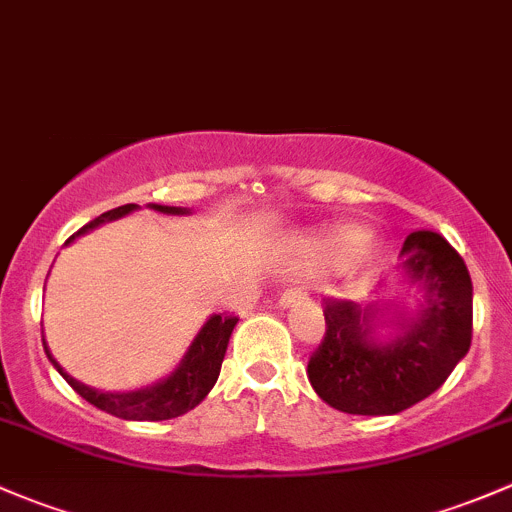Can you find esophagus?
<instances>
[{
    "label": "esophagus",
    "mask_w": 512,
    "mask_h": 512,
    "mask_svg": "<svg viewBox=\"0 0 512 512\" xmlns=\"http://www.w3.org/2000/svg\"><path fill=\"white\" fill-rule=\"evenodd\" d=\"M308 298V293H305V288H288V291H283L281 295V305L283 308H291V305L300 303V300Z\"/></svg>",
    "instance_id": "obj_1"
}]
</instances>
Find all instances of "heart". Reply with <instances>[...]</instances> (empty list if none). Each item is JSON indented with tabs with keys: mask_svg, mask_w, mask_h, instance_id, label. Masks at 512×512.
Instances as JSON below:
<instances>
[{
	"mask_svg": "<svg viewBox=\"0 0 512 512\" xmlns=\"http://www.w3.org/2000/svg\"><path fill=\"white\" fill-rule=\"evenodd\" d=\"M362 246V231L355 226H340V229L323 231V234L308 236L300 244V256L310 266H340Z\"/></svg>",
	"mask_w": 512,
	"mask_h": 512,
	"instance_id": "heart-1",
	"label": "heart"
}]
</instances>
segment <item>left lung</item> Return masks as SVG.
I'll return each mask as SVG.
<instances>
[{"mask_svg":"<svg viewBox=\"0 0 512 512\" xmlns=\"http://www.w3.org/2000/svg\"><path fill=\"white\" fill-rule=\"evenodd\" d=\"M404 283L419 291L414 310L325 300V337L310 355L308 379L325 404L345 414H399L434 394L466 357L473 330V283L456 249L436 231H412L399 251ZM384 312L392 338L376 335Z\"/></svg>","mask_w":512,"mask_h":512,"instance_id":"1","label":"left lung"}]
</instances>
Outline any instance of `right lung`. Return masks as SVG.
Masks as SVG:
<instances>
[{"instance_id":"1","label":"right lung","mask_w":512,"mask_h":512,"mask_svg":"<svg viewBox=\"0 0 512 512\" xmlns=\"http://www.w3.org/2000/svg\"><path fill=\"white\" fill-rule=\"evenodd\" d=\"M150 209L160 214H189V209L184 207H165V204H147ZM140 209L138 204H123L118 209H110V212L100 214L98 219L88 221L83 229H78L66 244H71L76 236L88 234L96 226L105 224V221H113L125 217V214L135 212ZM236 323L239 318L236 315H212L207 323L199 328V333L194 335L192 345L187 347L184 357L179 360V365L172 370L167 377H162L160 382L150 384V387L135 389V392H103V389H93L88 384L78 382L68 374L59 362L54 360L51 350L46 347L44 340V350L46 357L51 360V365L59 370V374L86 399L88 404L98 407L100 412H108L118 419H128V421H165V419H175V416L187 414L189 409L197 407L212 387L217 384L219 372H221V362H224L226 347H229V337L234 333Z\"/></svg>"}]
</instances>
